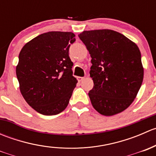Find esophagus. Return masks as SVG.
<instances>
[{
    "label": "esophagus",
    "instance_id": "esophagus-1",
    "mask_svg": "<svg viewBox=\"0 0 156 156\" xmlns=\"http://www.w3.org/2000/svg\"><path fill=\"white\" fill-rule=\"evenodd\" d=\"M84 78H82V77H78V81H79V82H81V81H83L84 80Z\"/></svg>",
    "mask_w": 156,
    "mask_h": 156
}]
</instances>
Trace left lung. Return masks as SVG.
<instances>
[{
    "label": "left lung",
    "instance_id": "8db88e82",
    "mask_svg": "<svg viewBox=\"0 0 156 156\" xmlns=\"http://www.w3.org/2000/svg\"><path fill=\"white\" fill-rule=\"evenodd\" d=\"M78 37L92 58L90 76L94 87L88 95L93 107L105 116L125 111L136 98L144 80L137 45L110 29L84 31Z\"/></svg>",
    "mask_w": 156,
    "mask_h": 156
}]
</instances>
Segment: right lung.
I'll return each instance as SVG.
<instances>
[{"instance_id": "right-lung-1", "label": "right lung", "mask_w": 156, "mask_h": 156, "mask_svg": "<svg viewBox=\"0 0 156 156\" xmlns=\"http://www.w3.org/2000/svg\"><path fill=\"white\" fill-rule=\"evenodd\" d=\"M75 37L70 31H49L26 43L20 51L16 68L20 92L41 114L57 115L68 106L78 83L69 56Z\"/></svg>"}]
</instances>
